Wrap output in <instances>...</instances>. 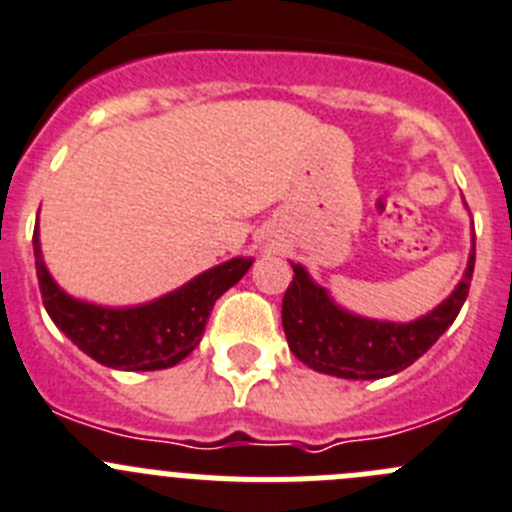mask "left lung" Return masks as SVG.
Segmentation results:
<instances>
[{
	"instance_id": "8db88e82",
	"label": "left lung",
	"mask_w": 512,
	"mask_h": 512,
	"mask_svg": "<svg viewBox=\"0 0 512 512\" xmlns=\"http://www.w3.org/2000/svg\"><path fill=\"white\" fill-rule=\"evenodd\" d=\"M283 298V328L290 351L318 374L338 379H386L429 351L455 323L475 270V232L460 283L447 298L409 323L379 321L343 308L300 262Z\"/></svg>"
}]
</instances>
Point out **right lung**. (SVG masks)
Masks as SVG:
<instances>
[{"mask_svg": "<svg viewBox=\"0 0 512 512\" xmlns=\"http://www.w3.org/2000/svg\"><path fill=\"white\" fill-rule=\"evenodd\" d=\"M35 267L47 315L85 356L118 371H161L184 361L204 336L214 303L245 278L252 257L199 272L181 288L138 305H98L62 290L45 265L40 229L32 234Z\"/></svg>", "mask_w": 512, "mask_h": 512, "instance_id": "1", "label": "right lung"}]
</instances>
